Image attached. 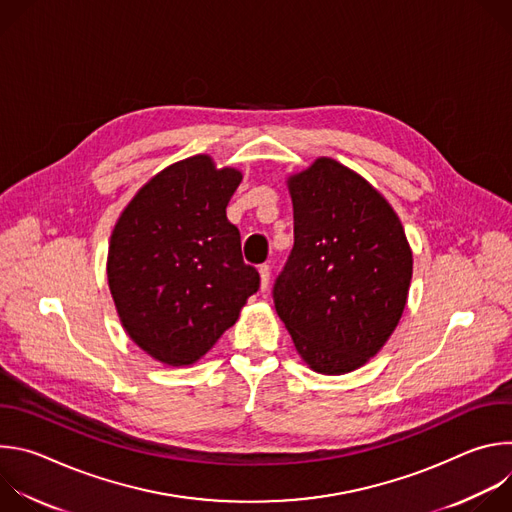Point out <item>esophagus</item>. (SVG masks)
<instances>
[{
	"label": "esophagus",
	"mask_w": 512,
	"mask_h": 512,
	"mask_svg": "<svg viewBox=\"0 0 512 512\" xmlns=\"http://www.w3.org/2000/svg\"><path fill=\"white\" fill-rule=\"evenodd\" d=\"M259 275H261V291H267L269 285V275H271V267L267 263L259 265Z\"/></svg>",
	"instance_id": "esophagus-1"
}]
</instances>
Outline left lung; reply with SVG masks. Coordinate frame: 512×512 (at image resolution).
<instances>
[{
	"instance_id": "8db88e82",
	"label": "left lung",
	"mask_w": 512,
	"mask_h": 512,
	"mask_svg": "<svg viewBox=\"0 0 512 512\" xmlns=\"http://www.w3.org/2000/svg\"><path fill=\"white\" fill-rule=\"evenodd\" d=\"M294 249L273 285L277 316L310 369L350 373L405 310L413 257L391 204L330 158L289 178Z\"/></svg>"
}]
</instances>
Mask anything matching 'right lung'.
<instances>
[{"label":"right lung","mask_w":512,"mask_h":512,"mask_svg":"<svg viewBox=\"0 0 512 512\" xmlns=\"http://www.w3.org/2000/svg\"><path fill=\"white\" fill-rule=\"evenodd\" d=\"M241 178L208 156L182 160L145 184L113 229L107 277L121 324L170 367L204 356L259 289L227 218Z\"/></svg>","instance_id":"right-lung-1"}]
</instances>
